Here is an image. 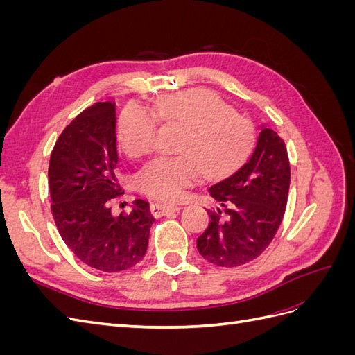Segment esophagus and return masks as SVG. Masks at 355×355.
<instances>
[{
	"mask_svg": "<svg viewBox=\"0 0 355 355\" xmlns=\"http://www.w3.org/2000/svg\"><path fill=\"white\" fill-rule=\"evenodd\" d=\"M180 210L179 206H173V204H163V202H153L151 204V213L155 218L166 216L168 213H173Z\"/></svg>",
	"mask_w": 355,
	"mask_h": 355,
	"instance_id": "esophagus-1",
	"label": "esophagus"
}]
</instances>
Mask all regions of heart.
Wrapping results in <instances>:
<instances>
[{
    "label": "heart",
    "instance_id": "1",
    "mask_svg": "<svg viewBox=\"0 0 355 355\" xmlns=\"http://www.w3.org/2000/svg\"><path fill=\"white\" fill-rule=\"evenodd\" d=\"M184 127L176 145V157L151 161L137 178L148 197L178 202L187 197L201 173L207 179L231 175L249 158L256 142L250 118L209 90L192 89L159 99L154 112L139 105L127 106L118 121L116 137L132 158L149 154L155 146L158 124Z\"/></svg>",
    "mask_w": 355,
    "mask_h": 355
}]
</instances>
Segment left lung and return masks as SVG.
<instances>
[{
	"label": "left lung",
	"mask_w": 355,
	"mask_h": 355,
	"mask_svg": "<svg viewBox=\"0 0 355 355\" xmlns=\"http://www.w3.org/2000/svg\"><path fill=\"white\" fill-rule=\"evenodd\" d=\"M290 185V163L283 139L262 127L249 159L209 188L218 207L197 249L213 265L234 268L261 256L280 228Z\"/></svg>",
	"instance_id": "obj_1"
}]
</instances>
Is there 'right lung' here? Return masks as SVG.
Instances as JSON below:
<instances>
[{
    "label": "right lung",
    "mask_w": 355,
    "mask_h": 355,
    "mask_svg": "<svg viewBox=\"0 0 355 355\" xmlns=\"http://www.w3.org/2000/svg\"><path fill=\"white\" fill-rule=\"evenodd\" d=\"M115 105L94 103L59 136L49 164L51 213L62 240L81 262L103 272L135 266L146 253L154 218L145 200L111 213L116 180Z\"/></svg>",
    "instance_id": "add662e5"
}]
</instances>
